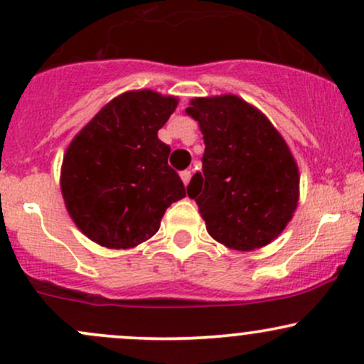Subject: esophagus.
Returning a JSON list of instances; mask_svg holds the SVG:
<instances>
[{
    "label": "esophagus",
    "mask_w": 364,
    "mask_h": 364,
    "mask_svg": "<svg viewBox=\"0 0 364 364\" xmlns=\"http://www.w3.org/2000/svg\"><path fill=\"white\" fill-rule=\"evenodd\" d=\"M181 179H183V183H185V186H186L188 183H190V179H191V171H181Z\"/></svg>",
    "instance_id": "esophagus-1"
}]
</instances>
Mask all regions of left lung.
Wrapping results in <instances>:
<instances>
[{"instance_id":"left-lung-1","label":"left lung","mask_w":364,"mask_h":364,"mask_svg":"<svg viewBox=\"0 0 364 364\" xmlns=\"http://www.w3.org/2000/svg\"><path fill=\"white\" fill-rule=\"evenodd\" d=\"M205 154L188 185L208 235L237 252L269 245L292 219L299 198L298 164L267 116L232 94L196 97Z\"/></svg>"}]
</instances>
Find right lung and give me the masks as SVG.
<instances>
[{
    "label": "right lung",
    "mask_w": 364,
    "mask_h": 364,
    "mask_svg": "<svg viewBox=\"0 0 364 364\" xmlns=\"http://www.w3.org/2000/svg\"><path fill=\"white\" fill-rule=\"evenodd\" d=\"M178 106L173 95L129 90L107 102L66 149L61 193L77 228L97 245L127 250L159 231L186 188L169 168L157 132Z\"/></svg>",
    "instance_id": "add662e5"
}]
</instances>
